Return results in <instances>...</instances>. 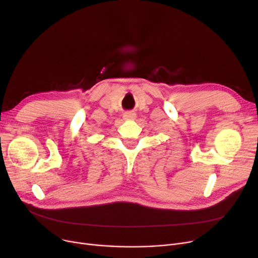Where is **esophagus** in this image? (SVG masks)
I'll return each mask as SVG.
<instances>
[{
	"label": "esophagus",
	"mask_w": 258,
	"mask_h": 258,
	"mask_svg": "<svg viewBox=\"0 0 258 258\" xmlns=\"http://www.w3.org/2000/svg\"><path fill=\"white\" fill-rule=\"evenodd\" d=\"M123 118L125 120H134V119H136V114H135L134 112H126V113H124Z\"/></svg>",
	"instance_id": "obj_1"
}]
</instances>
